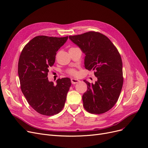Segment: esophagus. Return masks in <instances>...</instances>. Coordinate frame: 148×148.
Masks as SVG:
<instances>
[{
    "instance_id": "34e87169",
    "label": "esophagus",
    "mask_w": 148,
    "mask_h": 148,
    "mask_svg": "<svg viewBox=\"0 0 148 148\" xmlns=\"http://www.w3.org/2000/svg\"><path fill=\"white\" fill-rule=\"evenodd\" d=\"M71 81L72 84H76V83L79 82V80L78 79H71Z\"/></svg>"
}]
</instances>
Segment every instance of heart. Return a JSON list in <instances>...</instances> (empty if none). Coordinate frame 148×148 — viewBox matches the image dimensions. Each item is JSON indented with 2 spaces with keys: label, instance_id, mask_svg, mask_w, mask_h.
Returning <instances> with one entry per match:
<instances>
[{
  "label": "heart",
  "instance_id": "b5f03b06",
  "mask_svg": "<svg viewBox=\"0 0 148 148\" xmlns=\"http://www.w3.org/2000/svg\"><path fill=\"white\" fill-rule=\"evenodd\" d=\"M66 73H67L68 74H69L70 75H72V76H76V75H77V74H78L77 72V71L75 70L74 69H68L66 71Z\"/></svg>",
  "mask_w": 148,
  "mask_h": 148
}]
</instances>
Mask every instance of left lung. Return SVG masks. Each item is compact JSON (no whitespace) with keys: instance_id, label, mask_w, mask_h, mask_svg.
Returning a JSON list of instances; mask_svg holds the SVG:
<instances>
[{"instance_id":"left-lung-1","label":"left lung","mask_w":148,"mask_h":148,"mask_svg":"<svg viewBox=\"0 0 148 148\" xmlns=\"http://www.w3.org/2000/svg\"><path fill=\"white\" fill-rule=\"evenodd\" d=\"M69 39L85 54V67L94 71V84L84 80L88 90L83 94V106L89 113L100 114L116 103L123 83L122 60L117 48L105 35L89 31Z\"/></svg>"}]
</instances>
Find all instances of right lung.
Instances as JSON below:
<instances>
[{
    "label": "right lung",
    "instance_id": "obj_1",
    "mask_svg": "<svg viewBox=\"0 0 148 148\" xmlns=\"http://www.w3.org/2000/svg\"><path fill=\"white\" fill-rule=\"evenodd\" d=\"M68 38L36 36L24 47L19 57L18 74L22 92L29 105L42 115L57 114L65 106L71 85L70 79H59L55 85L47 76L57 51Z\"/></svg>",
    "mask_w": 148,
    "mask_h": 148
}]
</instances>
